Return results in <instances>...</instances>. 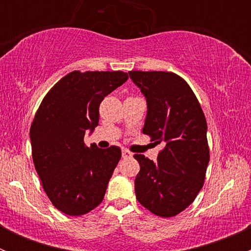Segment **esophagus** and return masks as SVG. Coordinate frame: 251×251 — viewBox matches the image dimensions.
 Returning a JSON list of instances; mask_svg holds the SVG:
<instances>
[{
    "instance_id": "obj_1",
    "label": "esophagus",
    "mask_w": 251,
    "mask_h": 251,
    "mask_svg": "<svg viewBox=\"0 0 251 251\" xmlns=\"http://www.w3.org/2000/svg\"><path fill=\"white\" fill-rule=\"evenodd\" d=\"M132 156V153L127 151V149H123V158H131Z\"/></svg>"
}]
</instances>
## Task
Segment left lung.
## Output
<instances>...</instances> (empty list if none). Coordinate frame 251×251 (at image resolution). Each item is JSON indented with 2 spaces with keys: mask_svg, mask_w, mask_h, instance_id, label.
Segmentation results:
<instances>
[{
  "mask_svg": "<svg viewBox=\"0 0 251 251\" xmlns=\"http://www.w3.org/2000/svg\"><path fill=\"white\" fill-rule=\"evenodd\" d=\"M147 102L143 133L165 147L156 161L135 154L140 173L136 198L161 217L176 216L193 203L209 164L207 125L188 83L169 72H128Z\"/></svg>",
  "mask_w": 251,
  "mask_h": 251,
  "instance_id": "1",
  "label": "left lung"
}]
</instances>
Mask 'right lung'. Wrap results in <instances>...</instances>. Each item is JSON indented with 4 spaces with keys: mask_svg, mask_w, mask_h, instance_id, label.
<instances>
[{
    "mask_svg": "<svg viewBox=\"0 0 251 251\" xmlns=\"http://www.w3.org/2000/svg\"><path fill=\"white\" fill-rule=\"evenodd\" d=\"M127 78L124 72L69 73L35 115L30 128L35 169L52 204L69 216L87 214L104 198L121 151L87 147L83 137L98 126L100 102Z\"/></svg>",
    "mask_w": 251,
    "mask_h": 251,
    "instance_id": "obj_1",
    "label": "right lung"
}]
</instances>
